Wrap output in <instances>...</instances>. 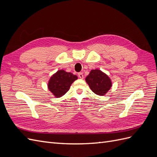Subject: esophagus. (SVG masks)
<instances>
[{
    "label": "esophagus",
    "instance_id": "34e87169",
    "mask_svg": "<svg viewBox=\"0 0 157 157\" xmlns=\"http://www.w3.org/2000/svg\"><path fill=\"white\" fill-rule=\"evenodd\" d=\"M78 77H79L80 78H81V79H82V78H84V75H83L82 73H78Z\"/></svg>",
    "mask_w": 157,
    "mask_h": 157
}]
</instances>
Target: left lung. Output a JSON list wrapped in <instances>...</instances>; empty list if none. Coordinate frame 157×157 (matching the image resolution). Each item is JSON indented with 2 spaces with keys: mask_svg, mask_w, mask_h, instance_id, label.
<instances>
[{
  "mask_svg": "<svg viewBox=\"0 0 157 157\" xmlns=\"http://www.w3.org/2000/svg\"><path fill=\"white\" fill-rule=\"evenodd\" d=\"M92 91L99 96L105 95L112 86L111 78L99 69H92L85 78Z\"/></svg>",
  "mask_w": 157,
  "mask_h": 157,
  "instance_id": "1",
  "label": "left lung"
}]
</instances>
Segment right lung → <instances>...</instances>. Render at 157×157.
Returning <instances> with one entry per match:
<instances>
[{"mask_svg": "<svg viewBox=\"0 0 157 157\" xmlns=\"http://www.w3.org/2000/svg\"><path fill=\"white\" fill-rule=\"evenodd\" d=\"M77 78V75L63 69L58 70L50 77L48 88L56 98H60L68 92L71 85Z\"/></svg>", "mask_w": 157, "mask_h": 157, "instance_id": "add662e5", "label": "right lung"}]
</instances>
